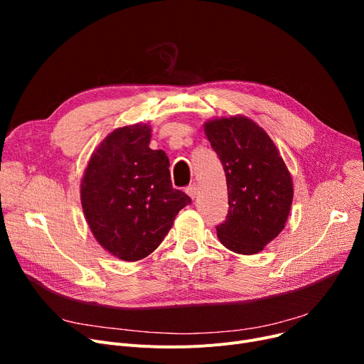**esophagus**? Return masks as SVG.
I'll return each mask as SVG.
<instances>
[{
    "label": "esophagus",
    "instance_id": "obj_1",
    "mask_svg": "<svg viewBox=\"0 0 364 364\" xmlns=\"http://www.w3.org/2000/svg\"><path fill=\"white\" fill-rule=\"evenodd\" d=\"M186 192H187V195H188L190 198L195 199L196 195H198V186H196V184H190V186L186 188Z\"/></svg>",
    "mask_w": 364,
    "mask_h": 364
}]
</instances>
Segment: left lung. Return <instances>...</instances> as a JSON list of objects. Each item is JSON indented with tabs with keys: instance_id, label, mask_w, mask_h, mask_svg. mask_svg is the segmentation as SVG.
<instances>
[{
	"instance_id": "obj_1",
	"label": "left lung",
	"mask_w": 364,
	"mask_h": 364,
	"mask_svg": "<svg viewBox=\"0 0 364 364\" xmlns=\"http://www.w3.org/2000/svg\"><path fill=\"white\" fill-rule=\"evenodd\" d=\"M205 134L223 164L228 190V213L215 227L217 236L236 254H257L288 220L294 196L289 171L272 139L251 119L209 121Z\"/></svg>"
}]
</instances>
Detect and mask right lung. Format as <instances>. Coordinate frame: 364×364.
Wrapping results in <instances>:
<instances>
[{"label":"right lung","mask_w":364,"mask_h":364,"mask_svg":"<svg viewBox=\"0 0 364 364\" xmlns=\"http://www.w3.org/2000/svg\"><path fill=\"white\" fill-rule=\"evenodd\" d=\"M149 125L114 129L92 153L81 202L94 237L112 255L137 261L168 235L176 215L192 203L172 187L164 150H151Z\"/></svg>","instance_id":"1"}]
</instances>
